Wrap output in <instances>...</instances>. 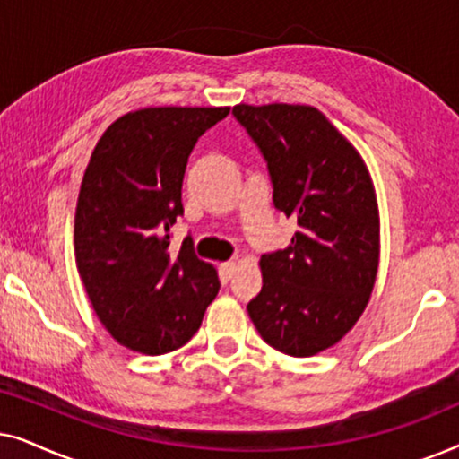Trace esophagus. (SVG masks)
I'll return each instance as SVG.
<instances>
[{"label":"esophagus","mask_w":459,"mask_h":459,"mask_svg":"<svg viewBox=\"0 0 459 459\" xmlns=\"http://www.w3.org/2000/svg\"><path fill=\"white\" fill-rule=\"evenodd\" d=\"M219 272H221V275H223L225 280H230L231 275H234V272H236V263H234V261L221 263V267H219Z\"/></svg>","instance_id":"1"}]
</instances>
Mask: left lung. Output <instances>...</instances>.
Listing matches in <instances>:
<instances>
[{
    "instance_id": "left-lung-1",
    "label": "left lung",
    "mask_w": 459,
    "mask_h": 459,
    "mask_svg": "<svg viewBox=\"0 0 459 459\" xmlns=\"http://www.w3.org/2000/svg\"><path fill=\"white\" fill-rule=\"evenodd\" d=\"M265 156L275 209L299 230L263 255L248 316L269 347L311 357L334 347L369 303L380 261L378 200L357 148L313 106H234Z\"/></svg>"
}]
</instances>
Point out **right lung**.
<instances>
[{
    "label": "right lung",
    "instance_id": "add662e5",
    "mask_svg": "<svg viewBox=\"0 0 459 459\" xmlns=\"http://www.w3.org/2000/svg\"><path fill=\"white\" fill-rule=\"evenodd\" d=\"M230 106H152L118 117L93 148L74 212V259L93 311L118 344L143 355L184 347L219 292L211 263L187 236L169 255L184 215L181 184L198 137Z\"/></svg>",
    "mask_w": 459,
    "mask_h": 459
}]
</instances>
